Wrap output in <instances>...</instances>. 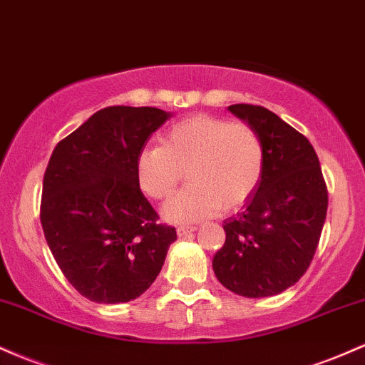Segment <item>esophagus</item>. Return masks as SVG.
I'll return each mask as SVG.
<instances>
[{"label": "esophagus", "mask_w": 365, "mask_h": 365, "mask_svg": "<svg viewBox=\"0 0 365 365\" xmlns=\"http://www.w3.org/2000/svg\"><path fill=\"white\" fill-rule=\"evenodd\" d=\"M196 231V226H179L178 227V235L179 236H186V235H191V232Z\"/></svg>", "instance_id": "obj_1"}]
</instances>
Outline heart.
<instances>
[{
    "label": "heart",
    "instance_id": "1",
    "mask_svg": "<svg viewBox=\"0 0 365 365\" xmlns=\"http://www.w3.org/2000/svg\"><path fill=\"white\" fill-rule=\"evenodd\" d=\"M265 151L260 134L247 122L196 115L172 124L162 145L139 151L136 174L143 193L165 200L187 170V182L163 207L174 224H191L235 210L250 200L264 174Z\"/></svg>",
    "mask_w": 365,
    "mask_h": 365
}]
</instances>
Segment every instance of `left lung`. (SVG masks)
<instances>
[{
  "instance_id": "8db88e82",
  "label": "left lung",
  "mask_w": 365,
  "mask_h": 365,
  "mask_svg": "<svg viewBox=\"0 0 365 365\" xmlns=\"http://www.w3.org/2000/svg\"><path fill=\"white\" fill-rule=\"evenodd\" d=\"M264 143V174L243 210L224 222L226 243L212 267L220 284L248 298L279 294L312 262L327 212V187L309 139L271 110L237 103Z\"/></svg>"
}]
</instances>
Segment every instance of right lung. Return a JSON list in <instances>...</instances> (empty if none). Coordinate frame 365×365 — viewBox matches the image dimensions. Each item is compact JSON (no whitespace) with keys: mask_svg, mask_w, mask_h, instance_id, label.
Listing matches in <instances>:
<instances>
[{"mask_svg":"<svg viewBox=\"0 0 365 365\" xmlns=\"http://www.w3.org/2000/svg\"><path fill=\"white\" fill-rule=\"evenodd\" d=\"M170 113L106 106L53 150L41 226L60 271L96 304L130 302L150 288L178 240L143 195L136 160Z\"/></svg>","mask_w":365,"mask_h":365,"instance_id":"1","label":"right lung"}]
</instances>
